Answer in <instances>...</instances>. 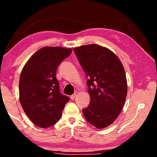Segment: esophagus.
<instances>
[{
    "label": "esophagus",
    "mask_w": 157,
    "mask_h": 157,
    "mask_svg": "<svg viewBox=\"0 0 157 157\" xmlns=\"http://www.w3.org/2000/svg\"><path fill=\"white\" fill-rule=\"evenodd\" d=\"M76 95H77V92H75L72 95H71V100H73L74 98L76 97Z\"/></svg>",
    "instance_id": "1"
}]
</instances>
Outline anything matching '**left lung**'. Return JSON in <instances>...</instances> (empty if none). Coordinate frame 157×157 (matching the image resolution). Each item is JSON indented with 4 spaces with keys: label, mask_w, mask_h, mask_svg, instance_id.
I'll use <instances>...</instances> for the list:
<instances>
[{
    "label": "left lung",
    "mask_w": 157,
    "mask_h": 157,
    "mask_svg": "<svg viewBox=\"0 0 157 157\" xmlns=\"http://www.w3.org/2000/svg\"><path fill=\"white\" fill-rule=\"evenodd\" d=\"M74 52L88 79L89 105L82 109L84 118L98 129L110 125L123 109L127 85L118 57L97 44L82 46Z\"/></svg>",
    "instance_id": "obj_1"
}]
</instances>
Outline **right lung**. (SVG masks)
I'll list each match as a JSON object with an SVG mask.
<instances>
[{
  "label": "right lung",
  "instance_id": "right-lung-1",
  "mask_svg": "<svg viewBox=\"0 0 157 157\" xmlns=\"http://www.w3.org/2000/svg\"><path fill=\"white\" fill-rule=\"evenodd\" d=\"M72 52L62 47H44L32 56L21 71L19 99L30 121L39 127L59 121L70 98L61 94L56 72L61 62Z\"/></svg>",
  "mask_w": 157,
  "mask_h": 157
}]
</instances>
